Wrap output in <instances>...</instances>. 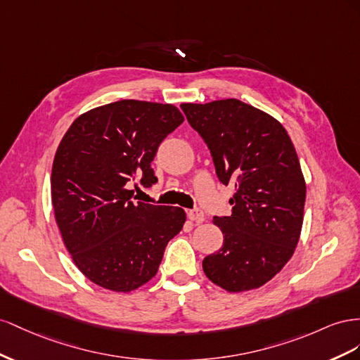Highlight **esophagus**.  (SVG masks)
<instances>
[{
	"label": "esophagus",
	"instance_id": "34e87169",
	"mask_svg": "<svg viewBox=\"0 0 360 360\" xmlns=\"http://www.w3.org/2000/svg\"><path fill=\"white\" fill-rule=\"evenodd\" d=\"M188 219L191 221L202 223L205 220V214H203L202 210H198V208L196 210H191V211H188Z\"/></svg>",
	"mask_w": 360,
	"mask_h": 360
}]
</instances>
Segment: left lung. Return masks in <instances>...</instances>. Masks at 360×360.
<instances>
[{"mask_svg": "<svg viewBox=\"0 0 360 360\" xmlns=\"http://www.w3.org/2000/svg\"><path fill=\"white\" fill-rule=\"evenodd\" d=\"M181 108L208 145L219 179L235 184L232 214L212 219L223 245L203 259V271L228 292L259 288L300 240L306 182L295 148L279 120L238 99Z\"/></svg>", "mask_w": 360, "mask_h": 360, "instance_id": "8db88e82", "label": "left lung"}]
</instances>
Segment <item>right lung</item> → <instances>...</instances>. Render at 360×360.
<instances>
[{
    "label": "right lung",
    "instance_id": "obj_1",
    "mask_svg": "<svg viewBox=\"0 0 360 360\" xmlns=\"http://www.w3.org/2000/svg\"><path fill=\"white\" fill-rule=\"evenodd\" d=\"M184 122L172 104L122 99L78 116L57 148L51 173L56 221L70 258L89 281L129 292L157 274L186 211L134 202V178L157 182L150 162Z\"/></svg>",
    "mask_w": 360,
    "mask_h": 360
}]
</instances>
